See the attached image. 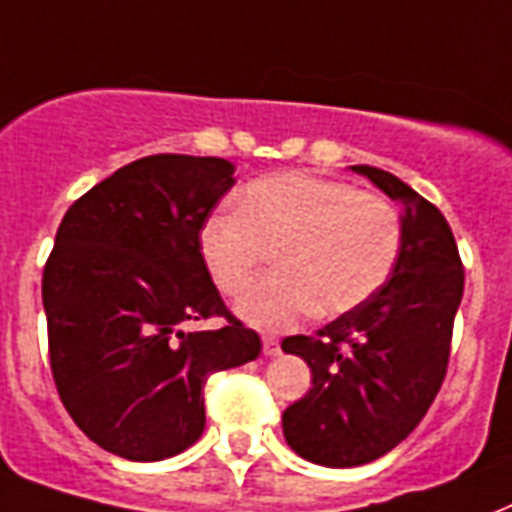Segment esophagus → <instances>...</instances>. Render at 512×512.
Listing matches in <instances>:
<instances>
[{"instance_id":"1","label":"esophagus","mask_w":512,"mask_h":512,"mask_svg":"<svg viewBox=\"0 0 512 512\" xmlns=\"http://www.w3.org/2000/svg\"><path fill=\"white\" fill-rule=\"evenodd\" d=\"M261 350H264L267 358H275V355H280V342H277L275 336H264L261 339Z\"/></svg>"}]
</instances>
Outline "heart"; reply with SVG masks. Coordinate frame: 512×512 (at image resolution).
Instances as JSON below:
<instances>
[{
	"mask_svg": "<svg viewBox=\"0 0 512 512\" xmlns=\"http://www.w3.org/2000/svg\"><path fill=\"white\" fill-rule=\"evenodd\" d=\"M202 264L224 293H240L264 251L277 272L237 301V315L283 331L304 315L336 318L371 299L400 253V219L379 194L310 173H272L237 194V213H216L197 237Z\"/></svg>",
	"mask_w": 512,
	"mask_h": 512,
	"instance_id": "1",
	"label": "heart"
}]
</instances>
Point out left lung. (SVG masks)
Segmentation results:
<instances>
[{"mask_svg": "<svg viewBox=\"0 0 512 512\" xmlns=\"http://www.w3.org/2000/svg\"><path fill=\"white\" fill-rule=\"evenodd\" d=\"M400 205V253L379 291L320 328L288 336L312 387L283 411V435L323 467L374 462L406 441L441 390L451 328L465 291L457 243L443 213L398 176L352 165Z\"/></svg>", "mask_w": 512, "mask_h": 512, "instance_id": "8db88e82", "label": "left lung"}]
</instances>
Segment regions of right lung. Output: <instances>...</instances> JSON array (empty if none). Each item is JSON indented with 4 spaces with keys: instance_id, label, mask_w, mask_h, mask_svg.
Returning a JSON list of instances; mask_svg holds the SVG:
<instances>
[{
    "instance_id": "right-lung-1",
    "label": "right lung",
    "mask_w": 512,
    "mask_h": 512,
    "mask_svg": "<svg viewBox=\"0 0 512 512\" xmlns=\"http://www.w3.org/2000/svg\"><path fill=\"white\" fill-rule=\"evenodd\" d=\"M221 157L152 154L95 184L63 216L42 275L50 368L63 406L101 449L133 462L186 451L205 430L202 387L256 360L197 248L235 184ZM221 314L216 332H189Z\"/></svg>"
}]
</instances>
